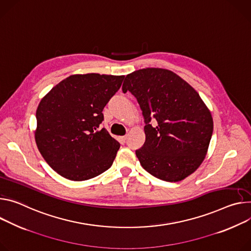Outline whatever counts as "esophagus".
<instances>
[{
  "instance_id": "34e87169",
  "label": "esophagus",
  "mask_w": 251,
  "mask_h": 251,
  "mask_svg": "<svg viewBox=\"0 0 251 251\" xmlns=\"http://www.w3.org/2000/svg\"><path fill=\"white\" fill-rule=\"evenodd\" d=\"M126 139H127V136H121V137H119V141L121 143H125Z\"/></svg>"
}]
</instances>
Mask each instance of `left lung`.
Wrapping results in <instances>:
<instances>
[{"mask_svg": "<svg viewBox=\"0 0 251 251\" xmlns=\"http://www.w3.org/2000/svg\"><path fill=\"white\" fill-rule=\"evenodd\" d=\"M122 90L136 97L145 119L146 140L136 150L141 166L168 182L181 181L195 172L207 154L213 132L210 110L197 91L162 68L128 74ZM153 117L155 127L150 124Z\"/></svg>", "mask_w": 251, "mask_h": 251, "instance_id": "left-lung-1", "label": "left lung"}]
</instances>
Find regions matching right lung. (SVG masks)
Wrapping results in <instances>:
<instances>
[{"label":"right lung","mask_w":251,"mask_h":251,"mask_svg":"<svg viewBox=\"0 0 251 251\" xmlns=\"http://www.w3.org/2000/svg\"><path fill=\"white\" fill-rule=\"evenodd\" d=\"M125 76L71 75L45 95L37 108V147L49 166L73 181L98 176L113 164L120 144L102 123L103 109Z\"/></svg>","instance_id":"obj_1"}]
</instances>
